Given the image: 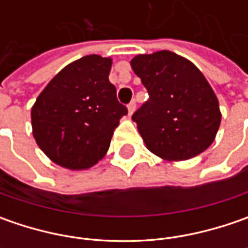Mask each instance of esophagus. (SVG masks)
<instances>
[{"label": "esophagus", "mask_w": 248, "mask_h": 248, "mask_svg": "<svg viewBox=\"0 0 248 248\" xmlns=\"http://www.w3.org/2000/svg\"><path fill=\"white\" fill-rule=\"evenodd\" d=\"M135 108H137V103H135V102L132 100V102L129 103L128 106H127V109H128V116H131V114H132V113L135 111Z\"/></svg>", "instance_id": "1"}]
</instances>
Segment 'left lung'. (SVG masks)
<instances>
[{
    "label": "left lung",
    "mask_w": 248,
    "mask_h": 248,
    "mask_svg": "<svg viewBox=\"0 0 248 248\" xmlns=\"http://www.w3.org/2000/svg\"><path fill=\"white\" fill-rule=\"evenodd\" d=\"M131 67L149 92L132 116L146 148L166 161L189 160L210 148L221 110L203 73L171 51L137 55Z\"/></svg>",
    "instance_id": "1"
}]
</instances>
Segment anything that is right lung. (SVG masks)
I'll return each instance as SVG.
<instances>
[{
  "mask_svg": "<svg viewBox=\"0 0 248 248\" xmlns=\"http://www.w3.org/2000/svg\"><path fill=\"white\" fill-rule=\"evenodd\" d=\"M111 58L87 55L69 63L31 108L33 137L55 164L81 171L105 157L127 108L109 81Z\"/></svg>",
  "mask_w": 248,
  "mask_h": 248,
  "instance_id": "right-lung-1",
  "label": "right lung"
}]
</instances>
